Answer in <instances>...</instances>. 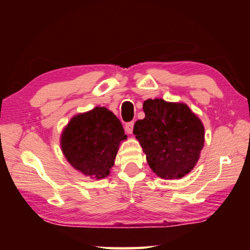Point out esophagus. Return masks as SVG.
Segmentation results:
<instances>
[{"label":"esophagus","mask_w":250,"mask_h":250,"mask_svg":"<svg viewBox=\"0 0 250 250\" xmlns=\"http://www.w3.org/2000/svg\"><path fill=\"white\" fill-rule=\"evenodd\" d=\"M133 125H134V122H129V124L125 125V132L128 134H131L133 131Z\"/></svg>","instance_id":"1"}]
</instances>
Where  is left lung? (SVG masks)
<instances>
[{
	"mask_svg": "<svg viewBox=\"0 0 250 250\" xmlns=\"http://www.w3.org/2000/svg\"><path fill=\"white\" fill-rule=\"evenodd\" d=\"M145 119L138 120L133 133L146 155V162L164 180L188 174L204 146V125L184 103L162 98L143 103Z\"/></svg>",
	"mask_w": 250,
	"mask_h": 250,
	"instance_id": "1",
	"label": "left lung"
}]
</instances>
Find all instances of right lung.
<instances>
[{"label": "right lung", "mask_w": 250, "mask_h": 250, "mask_svg": "<svg viewBox=\"0 0 250 250\" xmlns=\"http://www.w3.org/2000/svg\"><path fill=\"white\" fill-rule=\"evenodd\" d=\"M126 135L120 120L104 107L77 113L61 134L62 152L76 171L90 179L110 174Z\"/></svg>", "instance_id": "right-lung-1"}]
</instances>
